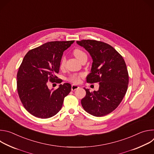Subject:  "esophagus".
Returning <instances> with one entry per match:
<instances>
[{
    "label": "esophagus",
    "instance_id": "obj_1",
    "mask_svg": "<svg viewBox=\"0 0 154 154\" xmlns=\"http://www.w3.org/2000/svg\"><path fill=\"white\" fill-rule=\"evenodd\" d=\"M79 88V86L76 85H72V86H71V90L72 91L76 90H77Z\"/></svg>",
    "mask_w": 154,
    "mask_h": 154
}]
</instances>
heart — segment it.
<instances>
[{
  "instance_id": "b5f03b06",
  "label": "heart",
  "mask_w": 154,
  "mask_h": 154,
  "mask_svg": "<svg viewBox=\"0 0 154 154\" xmlns=\"http://www.w3.org/2000/svg\"><path fill=\"white\" fill-rule=\"evenodd\" d=\"M73 54L74 55V56L80 61H81V60L85 58V57H87V55L86 54V53L82 51L80 49H75L73 51ZM65 63H66V58L64 57H63L60 61V68H63L64 65H65ZM83 76V75L82 74H74L71 75L68 80L74 83H79L80 82V79Z\"/></svg>"
}]
</instances>
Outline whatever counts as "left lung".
Here are the masks:
<instances>
[{
  "mask_svg": "<svg viewBox=\"0 0 154 154\" xmlns=\"http://www.w3.org/2000/svg\"><path fill=\"white\" fill-rule=\"evenodd\" d=\"M77 43L93 58L88 83L99 82L97 91L84 88L86 96L81 100L85 110L100 117L112 113L122 100L127 90L128 74L122 57L110 45L96 40L83 39Z\"/></svg>",
  "mask_w": 154,
  "mask_h": 154,
  "instance_id": "8db88e82",
  "label": "left lung"
}]
</instances>
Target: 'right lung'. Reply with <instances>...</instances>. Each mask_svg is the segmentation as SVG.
Wrapping results in <instances>:
<instances>
[{"mask_svg":"<svg viewBox=\"0 0 154 154\" xmlns=\"http://www.w3.org/2000/svg\"><path fill=\"white\" fill-rule=\"evenodd\" d=\"M74 41H51L29 51L17 74V90L26 110L42 119L54 116L61 109L64 98L71 91L68 83L55 90L48 88V81L61 83L58 73L63 52Z\"/></svg>","mask_w":154,"mask_h":154,"instance_id":"add662e5","label":"right lung"}]
</instances>
